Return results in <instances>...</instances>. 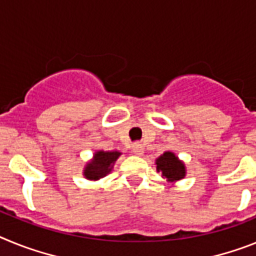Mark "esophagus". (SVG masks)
I'll list each match as a JSON object with an SVG mask.
<instances>
[{"instance_id": "esophagus-1", "label": "esophagus", "mask_w": 256, "mask_h": 256, "mask_svg": "<svg viewBox=\"0 0 256 256\" xmlns=\"http://www.w3.org/2000/svg\"><path fill=\"white\" fill-rule=\"evenodd\" d=\"M132 152H134V154L136 156H142L144 152V146L142 143H135L134 146H132Z\"/></svg>"}]
</instances>
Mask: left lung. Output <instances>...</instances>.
<instances>
[{"instance_id": "8db88e82", "label": "left lung", "mask_w": 256, "mask_h": 256, "mask_svg": "<svg viewBox=\"0 0 256 256\" xmlns=\"http://www.w3.org/2000/svg\"><path fill=\"white\" fill-rule=\"evenodd\" d=\"M156 168L168 183H175L186 176V165L172 152H165L156 160Z\"/></svg>"}]
</instances>
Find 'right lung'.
Masks as SVG:
<instances>
[{
    "instance_id": "right-lung-1",
    "label": "right lung",
    "mask_w": 256,
    "mask_h": 256,
    "mask_svg": "<svg viewBox=\"0 0 256 256\" xmlns=\"http://www.w3.org/2000/svg\"><path fill=\"white\" fill-rule=\"evenodd\" d=\"M120 156L121 152L118 150H110V152L98 150L95 152L92 160L86 164L84 168V176L88 180H99L112 171L114 162Z\"/></svg>"
}]
</instances>
